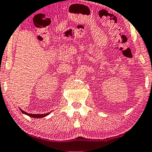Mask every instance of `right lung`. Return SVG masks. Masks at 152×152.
I'll list each match as a JSON object with an SVG mask.
<instances>
[{
	"label": "right lung",
	"instance_id": "obj_1",
	"mask_svg": "<svg viewBox=\"0 0 152 152\" xmlns=\"http://www.w3.org/2000/svg\"><path fill=\"white\" fill-rule=\"evenodd\" d=\"M21 112L23 113V114H25L31 117V118H44V117L48 115L50 113H45V114H30V113H27L26 112H25V111H23V110H21Z\"/></svg>",
	"mask_w": 152,
	"mask_h": 152
}]
</instances>
